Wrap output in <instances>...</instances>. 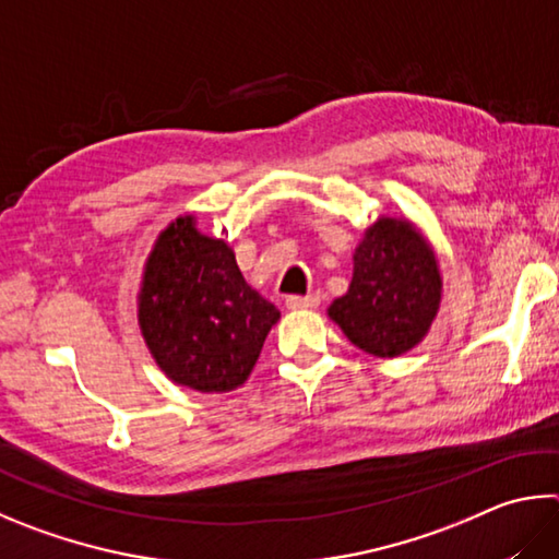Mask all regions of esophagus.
<instances>
[{
  "instance_id": "1",
  "label": "esophagus",
  "mask_w": 559,
  "mask_h": 559,
  "mask_svg": "<svg viewBox=\"0 0 559 559\" xmlns=\"http://www.w3.org/2000/svg\"><path fill=\"white\" fill-rule=\"evenodd\" d=\"M318 306H320V296H318V293H310V296H288V298H286V308H290V310L318 308Z\"/></svg>"
}]
</instances>
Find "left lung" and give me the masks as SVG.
<instances>
[{
    "mask_svg": "<svg viewBox=\"0 0 559 559\" xmlns=\"http://www.w3.org/2000/svg\"><path fill=\"white\" fill-rule=\"evenodd\" d=\"M438 261L411 222L383 217L354 251L349 290L330 306L354 347L401 357L418 344L440 306Z\"/></svg>",
    "mask_w": 559,
    "mask_h": 559,
    "instance_id": "8db88e82",
    "label": "left lung"
}]
</instances>
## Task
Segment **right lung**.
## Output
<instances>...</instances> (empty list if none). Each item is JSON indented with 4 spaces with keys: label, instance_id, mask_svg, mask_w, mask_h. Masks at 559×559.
I'll return each mask as SVG.
<instances>
[{
    "label": "right lung",
    "instance_id": "obj_1",
    "mask_svg": "<svg viewBox=\"0 0 559 559\" xmlns=\"http://www.w3.org/2000/svg\"><path fill=\"white\" fill-rule=\"evenodd\" d=\"M281 312L241 276L235 251L178 217L151 251L139 322L168 379L202 393L237 389Z\"/></svg>",
    "mask_w": 559,
    "mask_h": 559
}]
</instances>
